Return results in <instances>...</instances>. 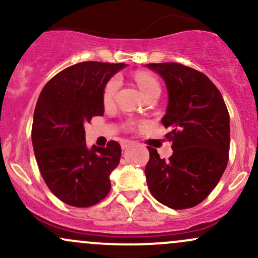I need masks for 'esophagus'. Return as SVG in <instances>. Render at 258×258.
<instances>
[{
    "label": "esophagus",
    "instance_id": "esophagus-1",
    "mask_svg": "<svg viewBox=\"0 0 258 258\" xmlns=\"http://www.w3.org/2000/svg\"><path fill=\"white\" fill-rule=\"evenodd\" d=\"M132 143H134V142H132V141H130V140H122V142H121V148L127 149L130 146H131Z\"/></svg>",
    "mask_w": 258,
    "mask_h": 258
}]
</instances>
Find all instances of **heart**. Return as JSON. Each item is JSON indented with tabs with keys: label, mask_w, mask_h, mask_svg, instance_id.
Returning <instances> with one entry per match:
<instances>
[{
	"label": "heart",
	"mask_w": 258,
	"mask_h": 258,
	"mask_svg": "<svg viewBox=\"0 0 258 258\" xmlns=\"http://www.w3.org/2000/svg\"><path fill=\"white\" fill-rule=\"evenodd\" d=\"M135 79L137 82L138 87L142 90L144 97H148L152 93H160V84L154 76L148 72H137L135 75ZM120 86V79L118 77H112L106 82L103 90V100L107 104L112 100Z\"/></svg>",
	"instance_id": "b5f03b06"
}]
</instances>
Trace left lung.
<instances>
[{
  "label": "left lung",
  "instance_id": "obj_1",
  "mask_svg": "<svg viewBox=\"0 0 258 258\" xmlns=\"http://www.w3.org/2000/svg\"><path fill=\"white\" fill-rule=\"evenodd\" d=\"M165 81L169 103L161 123L172 155L148 147L147 183L155 200L172 209L200 205L219 182L229 160L230 122L222 94L200 71L176 62L149 63Z\"/></svg>",
  "mask_w": 258,
  "mask_h": 258
}]
</instances>
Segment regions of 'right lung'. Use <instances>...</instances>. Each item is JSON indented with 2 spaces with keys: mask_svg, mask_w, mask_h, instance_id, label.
I'll return each mask as SVG.
<instances>
[{
  "mask_svg": "<svg viewBox=\"0 0 258 258\" xmlns=\"http://www.w3.org/2000/svg\"><path fill=\"white\" fill-rule=\"evenodd\" d=\"M124 63L86 61L67 67L42 88L34 111L32 141L41 176L58 200L73 207L94 206L111 188L120 163L116 141L87 148L84 124L103 116L106 82Z\"/></svg>",
  "mask_w": 258,
  "mask_h": 258,
  "instance_id": "1",
  "label": "right lung"
}]
</instances>
